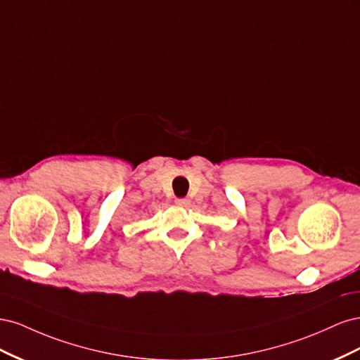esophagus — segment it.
Segmentation results:
<instances>
[{"label": "esophagus", "mask_w": 360, "mask_h": 360, "mask_svg": "<svg viewBox=\"0 0 360 360\" xmlns=\"http://www.w3.org/2000/svg\"><path fill=\"white\" fill-rule=\"evenodd\" d=\"M176 204L180 205V207H189L191 201H189L188 198H177V200H176Z\"/></svg>", "instance_id": "34e87169"}]
</instances>
